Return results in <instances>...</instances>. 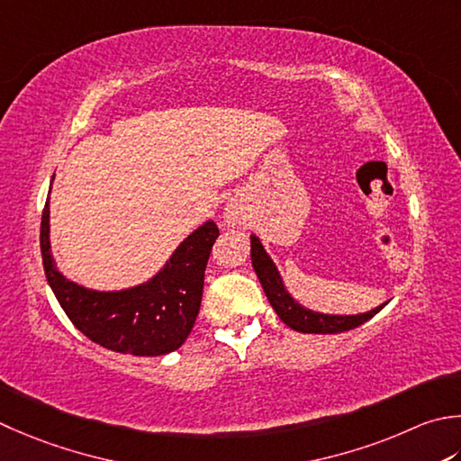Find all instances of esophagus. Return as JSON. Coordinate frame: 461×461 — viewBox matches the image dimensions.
Wrapping results in <instances>:
<instances>
[{
    "label": "esophagus",
    "instance_id": "obj_1",
    "mask_svg": "<svg viewBox=\"0 0 461 461\" xmlns=\"http://www.w3.org/2000/svg\"><path fill=\"white\" fill-rule=\"evenodd\" d=\"M246 221V210H243V205L236 200H231L228 205L223 207V223L225 225H241Z\"/></svg>",
    "mask_w": 461,
    "mask_h": 461
}]
</instances>
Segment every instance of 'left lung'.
<instances>
[{"instance_id":"obj_1","label":"left lung","mask_w":461,"mask_h":461,"mask_svg":"<svg viewBox=\"0 0 461 461\" xmlns=\"http://www.w3.org/2000/svg\"><path fill=\"white\" fill-rule=\"evenodd\" d=\"M251 266L259 279L261 287L267 295V302L272 303V308L279 315L287 328L302 333H341L348 330H354L362 326L367 320H372L377 312H382L385 303H380L377 308L364 312V313H323L305 308L287 290L284 284V277L279 274L274 259L264 248V243L259 241L256 233H251Z\"/></svg>"}]
</instances>
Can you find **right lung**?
<instances>
[{
    "label": "right lung",
    "mask_w": 461,
    "mask_h": 461,
    "mask_svg": "<svg viewBox=\"0 0 461 461\" xmlns=\"http://www.w3.org/2000/svg\"><path fill=\"white\" fill-rule=\"evenodd\" d=\"M50 195L41 215V259L51 292L71 323L94 344L117 354L153 357L182 348L200 313L205 266L220 236L215 221L207 220L189 233L146 282L94 290L58 269L50 243Z\"/></svg>",
    "instance_id": "1"
}]
</instances>
